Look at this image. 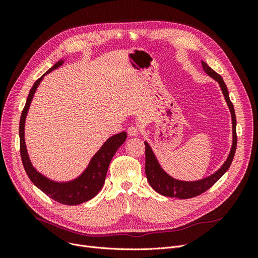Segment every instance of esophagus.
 Returning a JSON list of instances; mask_svg holds the SVG:
<instances>
[{"label":"esophagus","mask_w":258,"mask_h":258,"mask_svg":"<svg viewBox=\"0 0 258 258\" xmlns=\"http://www.w3.org/2000/svg\"><path fill=\"white\" fill-rule=\"evenodd\" d=\"M127 131H128V135L130 137H136L140 134V128L138 126H136V124H132V126H130L128 128Z\"/></svg>","instance_id":"34e87169"}]
</instances>
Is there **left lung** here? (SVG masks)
Returning a JSON list of instances; mask_svg holds the SVG:
<instances>
[{
    "mask_svg": "<svg viewBox=\"0 0 258 258\" xmlns=\"http://www.w3.org/2000/svg\"><path fill=\"white\" fill-rule=\"evenodd\" d=\"M202 67H204L205 71L213 79L218 82L220 84L222 91L225 96L226 102H227L229 110L231 112V118H232V147L230 154L228 156L227 160L225 161L222 168L216 171L214 174L211 176L200 179V181L197 182H182V181H177V179H174L171 176H169L165 171H163L158 161L156 160L154 153L152 152V148L150 147L146 142L145 144V174L147 177V181L150 183V185L153 187V189L155 191H157L158 194L162 195V196L166 197H176L178 199H188V198H194L196 196H199L202 192L207 191L209 188H211L218 179H220L224 173L227 171L231 165L233 156H235L236 153V148H237V130H236V124H237V119H236V114H235V108H233V104L229 99V93L227 90V86H226L225 82L223 81L222 76L220 74H217L214 70L211 69L207 63H205L202 61Z\"/></svg>",
    "mask_w": 258,
    "mask_h": 258,
    "instance_id": "obj_1",
    "label": "left lung"
}]
</instances>
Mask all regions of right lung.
Segmentation results:
<instances>
[{
    "label": "right lung",
    "instance_id": "1",
    "mask_svg": "<svg viewBox=\"0 0 258 258\" xmlns=\"http://www.w3.org/2000/svg\"><path fill=\"white\" fill-rule=\"evenodd\" d=\"M62 64V61L57 62L52 68H50L47 74L51 72L52 70L57 69ZM44 74V75H45ZM43 75V76H44ZM43 76L36 80L33 84L32 88H31L29 96L27 99V102L25 107H23L21 117H20V123H19V138H20V155L23 168H25L26 172L37 188H40L44 194L47 195L54 201L59 202V204L66 205V206H76L81 205L83 202L88 201L92 199L101 190L105 181V176L107 173L108 166L113 158V156L118 150L119 146L126 141L127 134L126 132H121L116 136H113L103 144V146L100 148V151L93 156L91 159L90 165L88 166L87 170L85 171L82 176L77 179L70 183H54L49 181L48 178L44 177L42 174L36 172L35 169L31 165L29 160L26 144H25V120L26 116L29 110V106L31 103V100L33 98L34 92L37 88L38 84L42 81Z\"/></svg>",
    "mask_w": 258,
    "mask_h": 258
}]
</instances>
